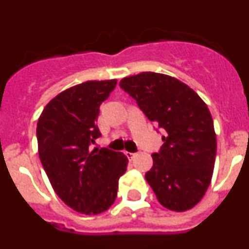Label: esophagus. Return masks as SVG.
Listing matches in <instances>:
<instances>
[{"label": "esophagus", "instance_id": "esophagus-1", "mask_svg": "<svg viewBox=\"0 0 249 249\" xmlns=\"http://www.w3.org/2000/svg\"><path fill=\"white\" fill-rule=\"evenodd\" d=\"M124 155H126V157L128 158V160H132V158L135 157L136 156V153H132V152H124Z\"/></svg>", "mask_w": 249, "mask_h": 249}]
</instances>
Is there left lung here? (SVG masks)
I'll return each instance as SVG.
<instances>
[{
  "label": "left lung",
  "instance_id": "8db88e82",
  "mask_svg": "<svg viewBox=\"0 0 249 249\" xmlns=\"http://www.w3.org/2000/svg\"><path fill=\"white\" fill-rule=\"evenodd\" d=\"M149 121L163 131L146 179L158 202L176 212L191 210L206 193L214 168L217 141L211 112L186 83L142 72L121 80Z\"/></svg>",
  "mask_w": 249,
  "mask_h": 249
}]
</instances>
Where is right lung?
I'll return each instance as SVG.
<instances>
[{
  "instance_id": "right-lung-1",
  "label": "right lung",
  "mask_w": 249,
  "mask_h": 249,
  "mask_svg": "<svg viewBox=\"0 0 249 249\" xmlns=\"http://www.w3.org/2000/svg\"><path fill=\"white\" fill-rule=\"evenodd\" d=\"M117 80L87 81L57 94L37 122L41 163L52 188L68 207L85 214L107 211L117 197L128 160L108 148L89 151L101 136L100 106Z\"/></svg>"
}]
</instances>
